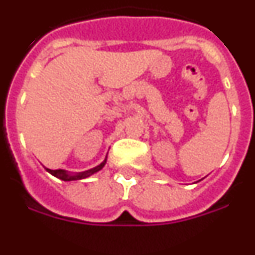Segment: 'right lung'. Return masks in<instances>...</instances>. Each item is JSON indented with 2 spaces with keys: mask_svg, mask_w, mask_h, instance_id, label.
<instances>
[{
  "mask_svg": "<svg viewBox=\"0 0 255 255\" xmlns=\"http://www.w3.org/2000/svg\"><path fill=\"white\" fill-rule=\"evenodd\" d=\"M106 161H107V157H106V159L102 162V163H100L98 166H96V167L91 168V170L83 171V172L75 173V175H73V173H69L67 171H65V170H49V168H46V170L48 171L51 175H53L55 177H57V179L64 180V181H73V180L85 179V177H89L91 175H93V173L101 171L103 168V166L106 164Z\"/></svg>",
  "mask_w": 255,
  "mask_h": 255,
  "instance_id": "obj_1",
  "label": "right lung"
}]
</instances>
